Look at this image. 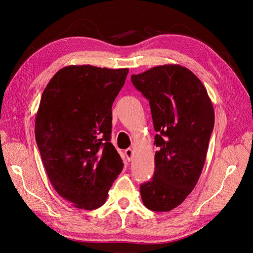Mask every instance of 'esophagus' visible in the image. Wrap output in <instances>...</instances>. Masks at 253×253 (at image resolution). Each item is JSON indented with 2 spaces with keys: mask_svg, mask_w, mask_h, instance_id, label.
Here are the masks:
<instances>
[{
  "mask_svg": "<svg viewBox=\"0 0 253 253\" xmlns=\"http://www.w3.org/2000/svg\"><path fill=\"white\" fill-rule=\"evenodd\" d=\"M133 150L132 149H127V150H125V156L127 157V159H128V161L130 162V161H132V158H133Z\"/></svg>",
  "mask_w": 253,
  "mask_h": 253,
  "instance_id": "obj_1",
  "label": "esophagus"
}]
</instances>
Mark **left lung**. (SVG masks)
Here are the masks:
<instances>
[{
	"label": "left lung",
	"instance_id": "obj_1",
	"mask_svg": "<svg viewBox=\"0 0 253 253\" xmlns=\"http://www.w3.org/2000/svg\"><path fill=\"white\" fill-rule=\"evenodd\" d=\"M131 82L150 101L157 132L155 173L140 185L142 202L152 211H170L201 175L214 126L213 106L198 77L178 64L132 75Z\"/></svg>",
	"mask_w": 253,
	"mask_h": 253
}]
</instances>
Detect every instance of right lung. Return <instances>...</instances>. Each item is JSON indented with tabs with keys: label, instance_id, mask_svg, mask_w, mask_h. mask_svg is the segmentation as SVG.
Listing matches in <instances>:
<instances>
[{
	"label": "right lung",
	"instance_id": "add662e5",
	"mask_svg": "<svg viewBox=\"0 0 253 253\" xmlns=\"http://www.w3.org/2000/svg\"><path fill=\"white\" fill-rule=\"evenodd\" d=\"M128 69L69 65L43 91L35 135L55 191L80 209L104 204L123 169L111 143L112 105Z\"/></svg>",
	"mask_w": 253,
	"mask_h": 253
}]
</instances>
